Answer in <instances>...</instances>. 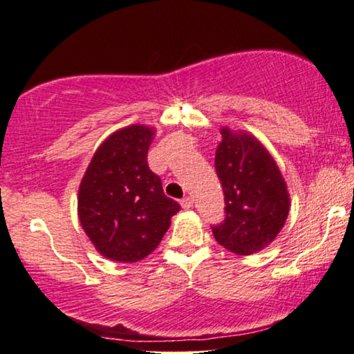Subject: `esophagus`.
<instances>
[{
	"instance_id": "34e87169",
	"label": "esophagus",
	"mask_w": 354,
	"mask_h": 354,
	"mask_svg": "<svg viewBox=\"0 0 354 354\" xmlns=\"http://www.w3.org/2000/svg\"><path fill=\"white\" fill-rule=\"evenodd\" d=\"M192 203H194V198L192 197H184L183 201H181V207L183 208H191Z\"/></svg>"
}]
</instances>
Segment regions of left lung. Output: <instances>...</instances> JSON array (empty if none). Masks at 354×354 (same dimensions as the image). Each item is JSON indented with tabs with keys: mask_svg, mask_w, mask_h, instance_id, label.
<instances>
[{
	"mask_svg": "<svg viewBox=\"0 0 354 354\" xmlns=\"http://www.w3.org/2000/svg\"><path fill=\"white\" fill-rule=\"evenodd\" d=\"M215 168L225 192L226 218L213 226L216 242L237 255L263 250L277 237L290 210V196L277 163L247 131L220 129Z\"/></svg>",
	"mask_w": 354,
	"mask_h": 354,
	"instance_id": "8db88e82",
	"label": "left lung"
}]
</instances>
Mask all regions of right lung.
Instances as JSON below:
<instances>
[{
  "mask_svg": "<svg viewBox=\"0 0 354 354\" xmlns=\"http://www.w3.org/2000/svg\"><path fill=\"white\" fill-rule=\"evenodd\" d=\"M153 134L156 128L139 123L117 129L94 152L80 183V225L112 261L134 263L151 255L181 210L149 170Z\"/></svg>",
  "mask_w": 354,
  "mask_h": 354,
  "instance_id": "add662e5",
  "label": "right lung"
}]
</instances>
